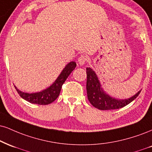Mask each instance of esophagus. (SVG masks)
I'll return each mask as SVG.
<instances>
[{
	"label": "esophagus",
	"mask_w": 152,
	"mask_h": 152,
	"mask_svg": "<svg viewBox=\"0 0 152 152\" xmlns=\"http://www.w3.org/2000/svg\"><path fill=\"white\" fill-rule=\"evenodd\" d=\"M88 61V58L85 55H81L79 56V58H78V64H79L80 65H84L86 63V61Z\"/></svg>",
	"instance_id": "esophagus-1"
}]
</instances>
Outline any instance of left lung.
I'll return each mask as SVG.
<instances>
[{"label": "left lung", "mask_w": 152, "mask_h": 152, "mask_svg": "<svg viewBox=\"0 0 152 152\" xmlns=\"http://www.w3.org/2000/svg\"><path fill=\"white\" fill-rule=\"evenodd\" d=\"M86 90L88 99L91 105L101 110L119 109L132 102L139 96L141 91L128 99L120 100L110 96L104 91L98 76L91 68H86Z\"/></svg>", "instance_id": "obj_1"}]
</instances>
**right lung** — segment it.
Masks as SVG:
<instances>
[{
	"mask_svg": "<svg viewBox=\"0 0 152 152\" xmlns=\"http://www.w3.org/2000/svg\"><path fill=\"white\" fill-rule=\"evenodd\" d=\"M76 62H69L64 67V69H63V71H61V74H59V76H58V78L53 83L52 85L40 92L28 94V93H25L18 90L16 86H15V88L18 94L24 100H27L31 103L37 104V105H48V104L54 102L58 98V96H59L60 91H61L62 85L71 73L76 68Z\"/></svg>",
	"mask_w": 152,
	"mask_h": 152,
	"instance_id": "right-lung-1",
	"label": "right lung"
}]
</instances>
